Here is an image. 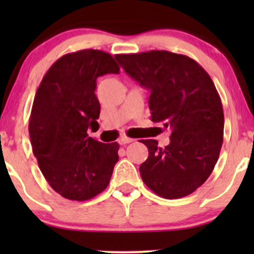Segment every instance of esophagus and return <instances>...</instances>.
Returning a JSON list of instances; mask_svg holds the SVG:
<instances>
[{
  "mask_svg": "<svg viewBox=\"0 0 254 254\" xmlns=\"http://www.w3.org/2000/svg\"><path fill=\"white\" fill-rule=\"evenodd\" d=\"M132 142V139L131 137H127V136H123L119 139V143L120 145H127V143H130Z\"/></svg>",
  "mask_w": 254,
  "mask_h": 254,
  "instance_id": "obj_1",
  "label": "esophagus"
}]
</instances>
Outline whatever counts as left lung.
I'll return each mask as SVG.
<instances>
[{"mask_svg":"<svg viewBox=\"0 0 254 254\" xmlns=\"http://www.w3.org/2000/svg\"><path fill=\"white\" fill-rule=\"evenodd\" d=\"M125 72L150 89L151 120L171 129V142L141 140L148 157L143 183L157 195H189L209 178L224 140V109L209 73L189 56L151 50L115 56Z\"/></svg>","mask_w":254,"mask_h":254,"instance_id":"1","label":"left lung"}]
</instances>
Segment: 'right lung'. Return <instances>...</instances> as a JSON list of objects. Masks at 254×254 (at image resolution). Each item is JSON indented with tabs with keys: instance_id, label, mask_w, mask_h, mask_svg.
Wrapping results in <instances>:
<instances>
[{
	"instance_id": "right-lung-1",
	"label": "right lung",
	"mask_w": 254,
	"mask_h": 254,
	"mask_svg": "<svg viewBox=\"0 0 254 254\" xmlns=\"http://www.w3.org/2000/svg\"><path fill=\"white\" fill-rule=\"evenodd\" d=\"M119 70L111 54L84 49L56 60L38 87L29 118L33 153L64 198L89 200L108 187L119 143L99 142L87 130L98 125L97 78Z\"/></svg>"
}]
</instances>
